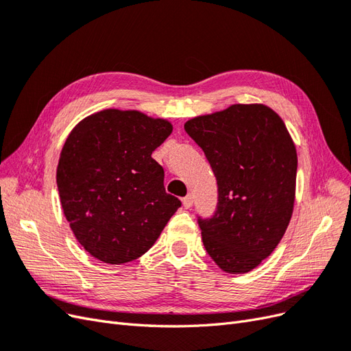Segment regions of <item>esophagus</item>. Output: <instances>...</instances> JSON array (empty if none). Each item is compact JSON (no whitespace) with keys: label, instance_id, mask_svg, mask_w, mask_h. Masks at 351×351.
I'll list each match as a JSON object with an SVG mask.
<instances>
[{"label":"esophagus","instance_id":"obj_1","mask_svg":"<svg viewBox=\"0 0 351 351\" xmlns=\"http://www.w3.org/2000/svg\"><path fill=\"white\" fill-rule=\"evenodd\" d=\"M182 200H183V206H184L186 209L192 208V205H193V196H192V195H187V196L183 197Z\"/></svg>","mask_w":351,"mask_h":351}]
</instances>
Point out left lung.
Masks as SVG:
<instances>
[{"mask_svg":"<svg viewBox=\"0 0 351 351\" xmlns=\"http://www.w3.org/2000/svg\"><path fill=\"white\" fill-rule=\"evenodd\" d=\"M217 177L218 206L199 218L209 256L246 274L278 246L293 215L297 152L281 117L263 104H236L186 121Z\"/></svg>","mask_w":351,"mask_h":351,"instance_id":"8db88e82","label":"left lung"}]
</instances>
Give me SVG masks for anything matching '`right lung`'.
I'll return each mask as SVG.
<instances>
[{
	"mask_svg": "<svg viewBox=\"0 0 351 351\" xmlns=\"http://www.w3.org/2000/svg\"><path fill=\"white\" fill-rule=\"evenodd\" d=\"M173 124L141 111L104 110L70 132L57 167L62 210L93 258L121 265L149 250L182 206L152 152Z\"/></svg>",
	"mask_w": 351,
	"mask_h": 351,
	"instance_id": "right-lung-1",
	"label": "right lung"
}]
</instances>
